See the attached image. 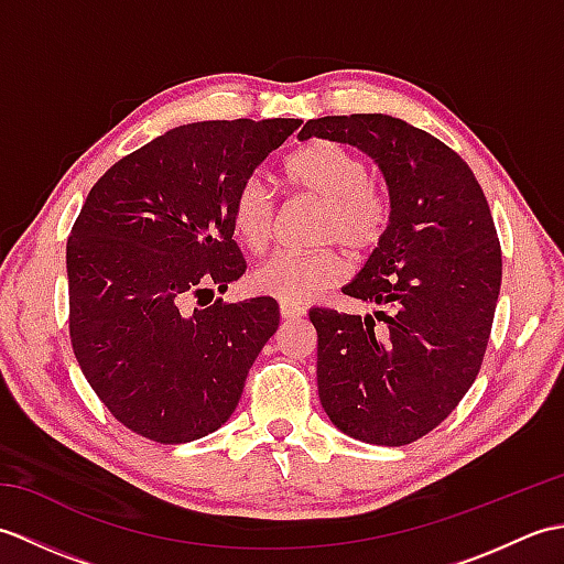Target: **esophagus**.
I'll list each match as a JSON object with an SVG mask.
<instances>
[{"label":"esophagus","instance_id":"34e87169","mask_svg":"<svg viewBox=\"0 0 564 564\" xmlns=\"http://www.w3.org/2000/svg\"><path fill=\"white\" fill-rule=\"evenodd\" d=\"M305 310L301 305H293V303H281V317L283 319H297L303 317Z\"/></svg>","mask_w":564,"mask_h":564}]
</instances>
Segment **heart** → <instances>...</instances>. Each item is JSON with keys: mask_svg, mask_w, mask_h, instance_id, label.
Here are the masks:
<instances>
[{"mask_svg": "<svg viewBox=\"0 0 564 564\" xmlns=\"http://www.w3.org/2000/svg\"><path fill=\"white\" fill-rule=\"evenodd\" d=\"M285 182L297 194L325 203L317 237L339 242L351 254L373 249L388 223L386 200L370 186L368 164L339 142L317 140L285 162ZM273 200L259 178H247L232 198L235 235L251 251L269 242ZM346 273L344 261L329 249L279 251L251 271V289L283 303H307L319 291L337 285Z\"/></svg>", "mask_w": 564, "mask_h": 564, "instance_id": "heart-1", "label": "heart"}]
</instances>
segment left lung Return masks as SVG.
I'll return each instance as SVG.
<instances>
[{"instance_id": "left-lung-1", "label": "left lung", "mask_w": 564, "mask_h": 564, "mask_svg": "<svg viewBox=\"0 0 564 564\" xmlns=\"http://www.w3.org/2000/svg\"><path fill=\"white\" fill-rule=\"evenodd\" d=\"M301 140L361 150L388 186V227L344 295L373 315L310 310L317 390L346 436L404 446L429 434L482 366L501 285L487 198L458 154L386 113L313 118Z\"/></svg>"}]
</instances>
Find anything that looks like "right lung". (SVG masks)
<instances>
[{"mask_svg": "<svg viewBox=\"0 0 564 564\" xmlns=\"http://www.w3.org/2000/svg\"><path fill=\"white\" fill-rule=\"evenodd\" d=\"M301 123L172 128L116 162L84 200L67 239L69 339L91 390L135 434L188 443L232 416L279 329V303L203 295L242 279L232 198Z\"/></svg>", "mask_w": 564, "mask_h": 564, "instance_id": "right-lung-1", "label": "right lung"}]
</instances>
